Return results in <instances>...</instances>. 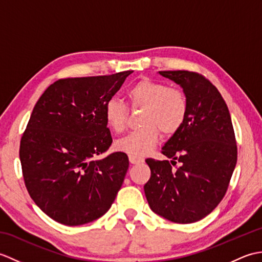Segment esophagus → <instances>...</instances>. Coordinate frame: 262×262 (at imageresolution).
Here are the masks:
<instances>
[{
	"label": "esophagus",
	"instance_id": "esophagus-1",
	"mask_svg": "<svg viewBox=\"0 0 262 262\" xmlns=\"http://www.w3.org/2000/svg\"><path fill=\"white\" fill-rule=\"evenodd\" d=\"M129 162L132 164H140V163H143L144 162V159L141 158V157H136V155H129Z\"/></svg>",
	"mask_w": 262,
	"mask_h": 262
}]
</instances>
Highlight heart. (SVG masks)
<instances>
[{
	"mask_svg": "<svg viewBox=\"0 0 262 262\" xmlns=\"http://www.w3.org/2000/svg\"><path fill=\"white\" fill-rule=\"evenodd\" d=\"M133 109H143L140 116L141 128L117 141L120 152L142 157L157 146L160 133L171 137L179 132L188 116V99L181 89L166 86L163 82L148 77L137 81L127 91ZM104 120L116 134L128 126L129 109L119 99L111 98L103 108Z\"/></svg>",
	"mask_w": 262,
	"mask_h": 262,
	"instance_id": "b5f03b06",
	"label": "heart"
}]
</instances>
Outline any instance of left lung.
<instances>
[{
  "instance_id": "8db88e82",
  "label": "left lung",
  "mask_w": 262,
  "mask_h": 262,
  "mask_svg": "<svg viewBox=\"0 0 262 262\" xmlns=\"http://www.w3.org/2000/svg\"><path fill=\"white\" fill-rule=\"evenodd\" d=\"M159 73L183 89L188 116L181 129L162 147L171 163L145 160L151 178L144 191L154 213L189 224L210 214L225 196L237 160L235 134L224 99L204 75L189 71ZM177 162L181 166L173 170L171 166Z\"/></svg>"
}]
</instances>
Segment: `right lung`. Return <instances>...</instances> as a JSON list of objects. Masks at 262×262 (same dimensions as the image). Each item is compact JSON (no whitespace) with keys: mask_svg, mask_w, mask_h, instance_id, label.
<instances>
[{"mask_svg":"<svg viewBox=\"0 0 262 262\" xmlns=\"http://www.w3.org/2000/svg\"><path fill=\"white\" fill-rule=\"evenodd\" d=\"M133 71L69 77L39 98L20 141L25 185L43 213L76 226L104 215L129 166L124 152L102 160L113 143L103 108Z\"/></svg>","mask_w":262,"mask_h":262,"instance_id":"obj_1","label":"right lung"}]
</instances>
